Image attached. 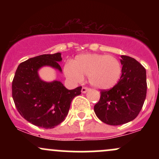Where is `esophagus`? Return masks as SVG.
Returning <instances> with one entry per match:
<instances>
[{
    "mask_svg": "<svg viewBox=\"0 0 159 159\" xmlns=\"http://www.w3.org/2000/svg\"><path fill=\"white\" fill-rule=\"evenodd\" d=\"M88 90H89V88L86 87H83L81 89V92L83 93H87Z\"/></svg>",
    "mask_w": 159,
    "mask_h": 159,
    "instance_id": "34e87169",
    "label": "esophagus"
}]
</instances>
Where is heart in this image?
Wrapping results in <instances>:
<instances>
[{
	"label": "heart",
	"mask_w": 159,
	"mask_h": 159,
	"mask_svg": "<svg viewBox=\"0 0 159 159\" xmlns=\"http://www.w3.org/2000/svg\"><path fill=\"white\" fill-rule=\"evenodd\" d=\"M63 70L66 77L72 83H80L86 75L91 85L97 89L107 90L120 81L122 65L114 56L87 54L78 55L72 63L67 62Z\"/></svg>",
	"instance_id": "1"
}]
</instances>
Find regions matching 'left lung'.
<instances>
[{
  "mask_svg": "<svg viewBox=\"0 0 159 159\" xmlns=\"http://www.w3.org/2000/svg\"><path fill=\"white\" fill-rule=\"evenodd\" d=\"M123 65L120 81L110 90H101L94 111L103 123L119 125L138 116L147 96L146 69L131 57L122 55Z\"/></svg>",
  "mask_w": 159,
  "mask_h": 159,
  "instance_id": "left-lung-1",
  "label": "left lung"
}]
</instances>
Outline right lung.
<instances>
[{"label": "right lung", "instance_id": "add662e5", "mask_svg": "<svg viewBox=\"0 0 159 159\" xmlns=\"http://www.w3.org/2000/svg\"><path fill=\"white\" fill-rule=\"evenodd\" d=\"M61 53L43 54L19 65L12 83V95L22 117L36 126L52 129L61 124L68 114L72 99L81 93V87L68 90L61 81L45 82L38 70L45 66L62 71L58 62Z\"/></svg>", "mask_w": 159, "mask_h": 159}]
</instances>
